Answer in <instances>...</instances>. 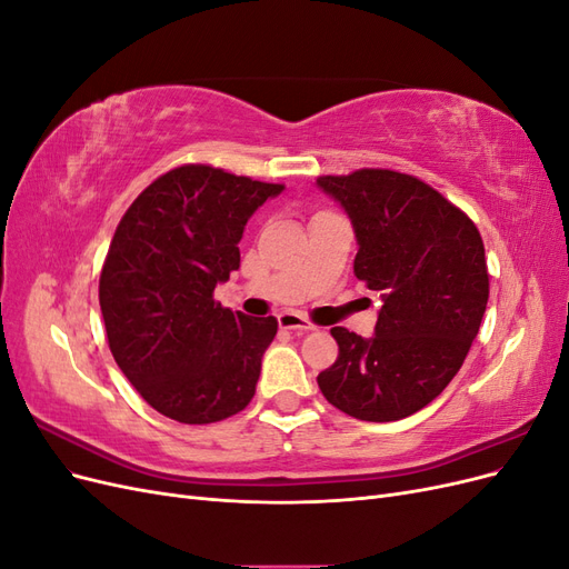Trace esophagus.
<instances>
[{
    "mask_svg": "<svg viewBox=\"0 0 569 569\" xmlns=\"http://www.w3.org/2000/svg\"><path fill=\"white\" fill-rule=\"evenodd\" d=\"M278 322H280L282 330H295V332H311V330H316V327L308 322L303 316H299V313H280Z\"/></svg>",
    "mask_w": 569,
    "mask_h": 569,
    "instance_id": "esophagus-1",
    "label": "esophagus"
}]
</instances>
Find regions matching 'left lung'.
<instances>
[{"label":"left lung","instance_id":"obj_1","mask_svg":"<svg viewBox=\"0 0 569 569\" xmlns=\"http://www.w3.org/2000/svg\"><path fill=\"white\" fill-rule=\"evenodd\" d=\"M358 239L353 272L382 299L370 339L332 327L339 356L318 375L347 416L393 422L449 387L479 332L489 272L475 222L427 182L387 168L322 176Z\"/></svg>","mask_w":569,"mask_h":569}]
</instances>
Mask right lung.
Wrapping results in <instances>:
<instances>
[{
  "instance_id": "obj_1",
  "label": "right lung",
  "mask_w": 569,
  "mask_h": 569,
  "mask_svg": "<svg viewBox=\"0 0 569 569\" xmlns=\"http://www.w3.org/2000/svg\"><path fill=\"white\" fill-rule=\"evenodd\" d=\"M284 184L187 163L168 170L120 218L99 278L118 368L161 416L209 425L244 410L278 320L213 299L239 268L247 220Z\"/></svg>"
}]
</instances>
